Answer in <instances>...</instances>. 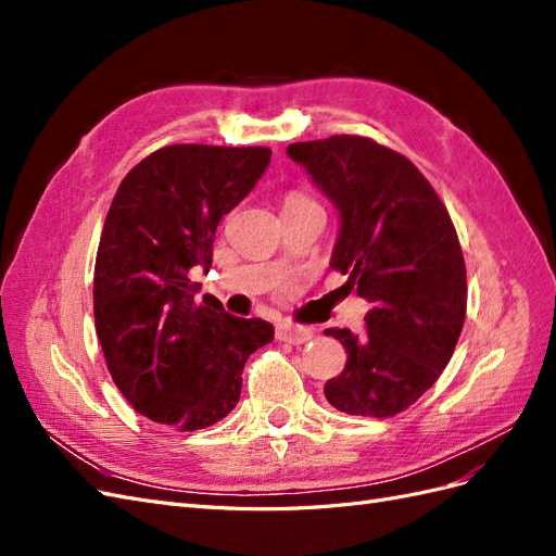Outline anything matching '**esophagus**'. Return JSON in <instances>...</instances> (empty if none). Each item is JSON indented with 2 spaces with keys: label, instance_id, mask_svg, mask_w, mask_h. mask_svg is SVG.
Returning a JSON list of instances; mask_svg holds the SVG:
<instances>
[{
  "label": "esophagus",
  "instance_id": "1",
  "mask_svg": "<svg viewBox=\"0 0 556 556\" xmlns=\"http://www.w3.org/2000/svg\"><path fill=\"white\" fill-rule=\"evenodd\" d=\"M276 333H278L280 341L292 343V345H304V343H308V341L313 339V336H315L313 329L299 327V325H292V323H280L278 329H276Z\"/></svg>",
  "mask_w": 556,
  "mask_h": 556
}]
</instances>
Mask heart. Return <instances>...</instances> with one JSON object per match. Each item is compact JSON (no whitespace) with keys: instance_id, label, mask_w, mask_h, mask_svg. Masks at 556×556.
Wrapping results in <instances>:
<instances>
[{"instance_id":"obj_1","label":"heart","mask_w":556,"mask_h":556,"mask_svg":"<svg viewBox=\"0 0 556 556\" xmlns=\"http://www.w3.org/2000/svg\"><path fill=\"white\" fill-rule=\"evenodd\" d=\"M306 201H311V199H306L304 194H290L288 199H285V206H288V204H306Z\"/></svg>"}]
</instances>
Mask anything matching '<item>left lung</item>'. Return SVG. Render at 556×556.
I'll list each match as a JSON object with an SVG mask.
<instances>
[{
	"label": "left lung",
	"mask_w": 556,
	"mask_h": 556,
	"mask_svg": "<svg viewBox=\"0 0 556 556\" xmlns=\"http://www.w3.org/2000/svg\"><path fill=\"white\" fill-rule=\"evenodd\" d=\"M339 213L331 268L371 308L366 329H325L348 352L325 384L336 410L392 417L441 378L466 317V266L443 201L417 166L371 139L341 134L288 146Z\"/></svg>",
	"instance_id": "obj_1"
}]
</instances>
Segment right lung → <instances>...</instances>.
I'll use <instances>...</instances> for the list:
<instances>
[{
    "label": "right lung",
    "mask_w": 556,
    "mask_h": 556,
    "mask_svg": "<svg viewBox=\"0 0 556 556\" xmlns=\"http://www.w3.org/2000/svg\"><path fill=\"white\" fill-rule=\"evenodd\" d=\"M271 150L178 143L123 178L94 262V327L113 382L143 417L206 429L237 406L243 366L274 325L194 301L192 266L213 264L223 215L255 188Z\"/></svg>",
    "instance_id": "right-lung-1"
}]
</instances>
